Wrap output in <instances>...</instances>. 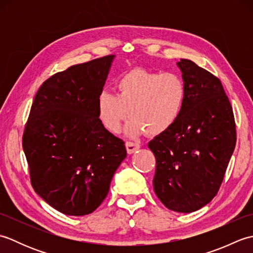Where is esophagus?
Wrapping results in <instances>:
<instances>
[{
	"mask_svg": "<svg viewBox=\"0 0 253 253\" xmlns=\"http://www.w3.org/2000/svg\"><path fill=\"white\" fill-rule=\"evenodd\" d=\"M126 150L128 154H132L133 152H136L137 150L140 149V144L137 142H131V141H127L126 142Z\"/></svg>",
	"mask_w": 253,
	"mask_h": 253,
	"instance_id": "obj_1",
	"label": "esophagus"
}]
</instances>
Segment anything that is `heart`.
<instances>
[{
    "label": "heart",
    "instance_id": "obj_1",
    "mask_svg": "<svg viewBox=\"0 0 253 253\" xmlns=\"http://www.w3.org/2000/svg\"><path fill=\"white\" fill-rule=\"evenodd\" d=\"M116 88L117 94L107 90L99 93L98 117L107 130L118 132L129 114L126 133L130 137L169 131L178 122L187 100L186 84L175 73L135 68L118 79Z\"/></svg>",
    "mask_w": 253,
    "mask_h": 253
}]
</instances>
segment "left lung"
Returning <instances> with one entry per match:
<instances>
[{"label": "left lung", "instance_id": "1", "mask_svg": "<svg viewBox=\"0 0 253 253\" xmlns=\"http://www.w3.org/2000/svg\"><path fill=\"white\" fill-rule=\"evenodd\" d=\"M177 66L187 87L184 111L148 146L157 160L155 195L171 211L190 213L216 196L236 146V125L221 80L190 60Z\"/></svg>", "mask_w": 253, "mask_h": 253}]
</instances>
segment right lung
Returning a JSON list of instances; mask_svg holds the SVG:
<instances>
[{"label":"right lung","instance_id":"1","mask_svg":"<svg viewBox=\"0 0 253 253\" xmlns=\"http://www.w3.org/2000/svg\"><path fill=\"white\" fill-rule=\"evenodd\" d=\"M114 55L56 73L31 105L23 148L35 191L66 215L92 213L126 158L122 139L102 125L96 100Z\"/></svg>","mask_w":253,"mask_h":253}]
</instances>
